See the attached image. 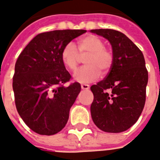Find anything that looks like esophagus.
<instances>
[{"mask_svg":"<svg viewBox=\"0 0 160 160\" xmlns=\"http://www.w3.org/2000/svg\"><path fill=\"white\" fill-rule=\"evenodd\" d=\"M81 88L83 90H88V89H89V85L88 84H82Z\"/></svg>","mask_w":160,"mask_h":160,"instance_id":"34e87169","label":"esophagus"}]
</instances>
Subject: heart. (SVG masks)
I'll use <instances>...</instances> for the list:
<instances>
[{"instance_id":"1","label":"heart","mask_w":160,"mask_h":160,"mask_svg":"<svg viewBox=\"0 0 160 160\" xmlns=\"http://www.w3.org/2000/svg\"><path fill=\"white\" fill-rule=\"evenodd\" d=\"M104 46V42L99 37L87 36L78 41V51L73 43L69 42L64 46L61 52V58L66 68L74 72L78 65L80 55L88 53L84 59L86 65L74 74V79L81 83L91 82L100 76V71L103 73L107 72L113 62L112 52Z\"/></svg>"}]
</instances>
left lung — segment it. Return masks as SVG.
Instances as JSON below:
<instances>
[{"mask_svg":"<svg viewBox=\"0 0 160 160\" xmlns=\"http://www.w3.org/2000/svg\"><path fill=\"white\" fill-rule=\"evenodd\" d=\"M90 32L109 41L113 55L106 78L91 87L92 118L101 130L121 133L137 122L144 107L148 83L145 60L139 48L123 33L112 29Z\"/></svg>","mask_w":160,"mask_h":160,"instance_id":"left-lung-1","label":"left lung"}]
</instances>
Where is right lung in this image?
I'll return each mask as SVG.
<instances>
[{
  "label": "right lung",
  "instance_id": "right-lung-1",
  "mask_svg": "<svg viewBox=\"0 0 160 160\" xmlns=\"http://www.w3.org/2000/svg\"><path fill=\"white\" fill-rule=\"evenodd\" d=\"M86 30H56L40 33L17 58L12 88L17 110L25 123L42 135H53L68 122L69 111L81 91L68 87L71 75L61 58L64 46Z\"/></svg>",
  "mask_w": 160,
  "mask_h": 160
}]
</instances>
